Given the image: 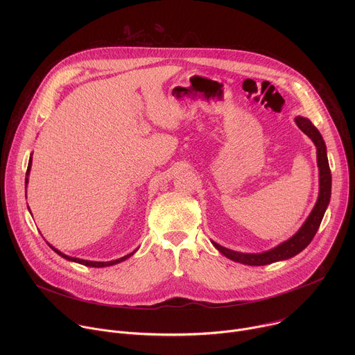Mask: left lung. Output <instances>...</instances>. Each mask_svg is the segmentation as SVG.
<instances>
[{"label": "left lung", "mask_w": 355, "mask_h": 355, "mask_svg": "<svg viewBox=\"0 0 355 355\" xmlns=\"http://www.w3.org/2000/svg\"><path fill=\"white\" fill-rule=\"evenodd\" d=\"M295 123L309 139H312L313 144L316 146L318 167H319V196H318L316 204L311 215L305 220V223L300 226V229L292 237H289L288 240L282 241L281 244H278L271 250H267L263 252H240L212 241L215 248H218L219 252H222L225 257H227L232 261L245 264V266H267L277 261L292 259L296 254H299L302 250H305L309 245V243L315 237L322 223V219L329 207L330 196H331V173H330L329 160H327L326 143L320 132L308 118L296 116Z\"/></svg>", "instance_id": "obj_1"}]
</instances>
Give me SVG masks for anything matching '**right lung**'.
<instances>
[{
    "instance_id": "right-lung-1",
    "label": "right lung",
    "mask_w": 355,
    "mask_h": 355,
    "mask_svg": "<svg viewBox=\"0 0 355 355\" xmlns=\"http://www.w3.org/2000/svg\"><path fill=\"white\" fill-rule=\"evenodd\" d=\"M32 155H33V153H31L29 163H28V170H26V177H25V192H26V185H28V182H29V173H31V167H32ZM28 209H29V207H28ZM29 212H31V209H29ZM46 243H47V241H46ZM47 244H49V243H47ZM49 247L52 248L55 252H58V254H59L60 257H63V259H66V260H69V261H73V263H77V264H83V266H85V267H95V268L111 267V266L119 264V263L128 260L129 257H132V256L135 254V252L137 251V248H136L135 251L130 252V254H126V256H123V257H121V259H116V260H112V261H89V260H83V259H77V257H70V256L64 254V252H62L60 250H58L56 247H53L52 244H49Z\"/></svg>"
}]
</instances>
